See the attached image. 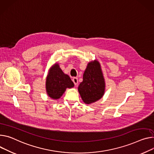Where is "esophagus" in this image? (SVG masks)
Segmentation results:
<instances>
[{
    "mask_svg": "<svg viewBox=\"0 0 154 154\" xmlns=\"http://www.w3.org/2000/svg\"><path fill=\"white\" fill-rule=\"evenodd\" d=\"M72 81H73V82H74L75 85H78V78H77L74 77V78H73Z\"/></svg>",
    "mask_w": 154,
    "mask_h": 154,
    "instance_id": "34e87169",
    "label": "esophagus"
}]
</instances>
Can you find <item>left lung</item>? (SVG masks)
<instances>
[{"label":"left lung","mask_w":154,"mask_h":154,"mask_svg":"<svg viewBox=\"0 0 154 154\" xmlns=\"http://www.w3.org/2000/svg\"><path fill=\"white\" fill-rule=\"evenodd\" d=\"M105 82L100 65L97 60L88 64L83 74V80L78 87L82 100L91 104L100 99L103 96Z\"/></svg>","instance_id":"obj_1"}]
</instances>
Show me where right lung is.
<instances>
[{
    "instance_id": "1",
    "label": "right lung",
    "mask_w": 154,
    "mask_h": 154,
    "mask_svg": "<svg viewBox=\"0 0 154 154\" xmlns=\"http://www.w3.org/2000/svg\"><path fill=\"white\" fill-rule=\"evenodd\" d=\"M73 86L74 83L72 79L62 72L58 63L54 64L51 68L45 82L47 94L51 98L60 99L66 88H72Z\"/></svg>"
}]
</instances>
